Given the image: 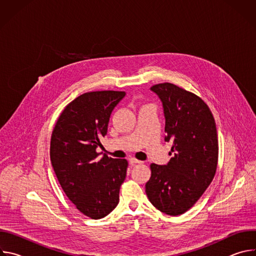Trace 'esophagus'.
Segmentation results:
<instances>
[{"instance_id": "1", "label": "esophagus", "mask_w": 256, "mask_h": 256, "mask_svg": "<svg viewBox=\"0 0 256 256\" xmlns=\"http://www.w3.org/2000/svg\"><path fill=\"white\" fill-rule=\"evenodd\" d=\"M140 163H142V162L140 161V160H136V159H134V158H130V165H134V164H140Z\"/></svg>"}]
</instances>
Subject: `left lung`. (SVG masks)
Listing matches in <instances>:
<instances>
[{
  "mask_svg": "<svg viewBox=\"0 0 256 256\" xmlns=\"http://www.w3.org/2000/svg\"><path fill=\"white\" fill-rule=\"evenodd\" d=\"M162 102L165 142H172L166 165L151 164L146 194L164 214L178 216L202 196L214 176L218 136L208 106L196 94L171 83L151 87Z\"/></svg>",
  "mask_w": 256,
  "mask_h": 256,
  "instance_id": "1",
  "label": "left lung"
}]
</instances>
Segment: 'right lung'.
<instances>
[{
    "instance_id": "obj_1",
    "label": "right lung",
    "mask_w": 256,
    "mask_h": 256,
    "mask_svg": "<svg viewBox=\"0 0 256 256\" xmlns=\"http://www.w3.org/2000/svg\"><path fill=\"white\" fill-rule=\"evenodd\" d=\"M126 96L122 91L84 93L60 116L50 140V161L68 200L91 218L112 212L120 202L128 161L100 156L112 112Z\"/></svg>"
}]
</instances>
